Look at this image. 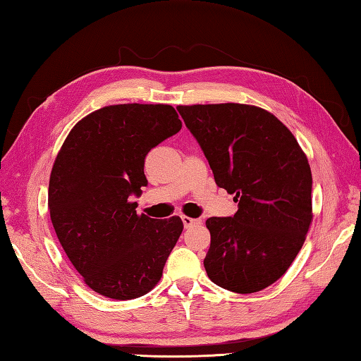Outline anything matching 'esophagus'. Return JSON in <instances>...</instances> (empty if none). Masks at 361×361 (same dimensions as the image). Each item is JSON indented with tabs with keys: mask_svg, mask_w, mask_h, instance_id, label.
Masks as SVG:
<instances>
[{
	"mask_svg": "<svg viewBox=\"0 0 361 361\" xmlns=\"http://www.w3.org/2000/svg\"><path fill=\"white\" fill-rule=\"evenodd\" d=\"M181 220H183V225H185V228H192L195 225L202 224V221L198 219H190V217H186V216H181Z\"/></svg>",
	"mask_w": 361,
	"mask_h": 361,
	"instance_id": "esophagus-1",
	"label": "esophagus"
}]
</instances>
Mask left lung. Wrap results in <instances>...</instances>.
<instances>
[{
    "label": "left lung",
    "mask_w": 361,
    "mask_h": 361,
    "mask_svg": "<svg viewBox=\"0 0 361 361\" xmlns=\"http://www.w3.org/2000/svg\"><path fill=\"white\" fill-rule=\"evenodd\" d=\"M219 188L234 194L233 217H209V279L235 293L278 281L302 248L312 221V172L295 136L262 109L180 105Z\"/></svg>",
    "instance_id": "8db88e82"
}]
</instances>
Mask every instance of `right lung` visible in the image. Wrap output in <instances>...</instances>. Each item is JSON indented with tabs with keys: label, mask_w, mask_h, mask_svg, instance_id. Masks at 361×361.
Segmentation results:
<instances>
[{
	"label": "right lung",
	"mask_w": 361,
	"mask_h": 361,
	"mask_svg": "<svg viewBox=\"0 0 361 361\" xmlns=\"http://www.w3.org/2000/svg\"><path fill=\"white\" fill-rule=\"evenodd\" d=\"M180 130L171 105H110L79 121L59 152L51 220L68 259L99 295L140 298L163 276L183 221L137 216L130 197L147 186L145 155Z\"/></svg>",
	"instance_id": "1"
}]
</instances>
